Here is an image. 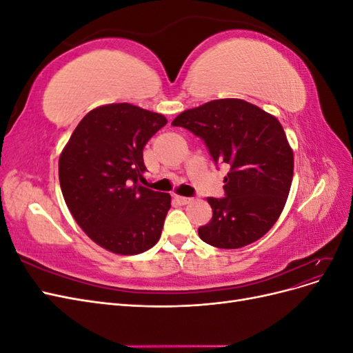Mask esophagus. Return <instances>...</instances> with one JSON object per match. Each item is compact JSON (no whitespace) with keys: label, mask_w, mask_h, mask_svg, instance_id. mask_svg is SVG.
<instances>
[{"label":"esophagus","mask_w":353,"mask_h":353,"mask_svg":"<svg viewBox=\"0 0 353 353\" xmlns=\"http://www.w3.org/2000/svg\"><path fill=\"white\" fill-rule=\"evenodd\" d=\"M175 200L179 203V205H187V203L191 201L190 197H184V196H175Z\"/></svg>","instance_id":"obj_1"}]
</instances>
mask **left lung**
I'll list each match as a JSON object with an SVG mask.
<instances>
[{"mask_svg":"<svg viewBox=\"0 0 353 353\" xmlns=\"http://www.w3.org/2000/svg\"><path fill=\"white\" fill-rule=\"evenodd\" d=\"M205 141L213 162L230 165L225 197H209L213 210L199 237L219 249H240L268 232L280 218L293 179V150L275 116L240 99H221L178 114Z\"/></svg>","mask_w":353,"mask_h":353,"instance_id":"1","label":"left lung"}]
</instances>
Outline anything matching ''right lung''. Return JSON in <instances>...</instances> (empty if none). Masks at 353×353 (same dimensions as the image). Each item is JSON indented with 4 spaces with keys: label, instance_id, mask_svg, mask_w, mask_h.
<instances>
[{
    "label": "right lung",
    "instance_id": "add662e5",
    "mask_svg": "<svg viewBox=\"0 0 353 353\" xmlns=\"http://www.w3.org/2000/svg\"><path fill=\"white\" fill-rule=\"evenodd\" d=\"M166 117L130 103L83 116L59 159L63 197L83 232L117 254L143 253L159 241L170 196L140 185L143 150Z\"/></svg>",
    "mask_w": 353,
    "mask_h": 353
}]
</instances>
